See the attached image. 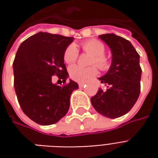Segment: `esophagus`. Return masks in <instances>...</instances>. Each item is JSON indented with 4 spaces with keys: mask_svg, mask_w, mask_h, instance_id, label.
<instances>
[{
    "mask_svg": "<svg viewBox=\"0 0 158 158\" xmlns=\"http://www.w3.org/2000/svg\"><path fill=\"white\" fill-rule=\"evenodd\" d=\"M85 85V83H79V86L80 87V88H82V87H84Z\"/></svg>",
    "mask_w": 158,
    "mask_h": 158,
    "instance_id": "esophagus-1",
    "label": "esophagus"
}]
</instances>
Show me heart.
<instances>
[{
	"label": "heart",
	"instance_id": "1",
	"mask_svg": "<svg viewBox=\"0 0 158 158\" xmlns=\"http://www.w3.org/2000/svg\"><path fill=\"white\" fill-rule=\"evenodd\" d=\"M84 52L93 56L90 59V64H96L101 70H106L109 68V61L104 56L105 53V45L99 40H91L85 42L82 45ZM79 56L78 49L73 44L69 45L66 48L63 59L66 63H73ZM69 73L70 78L77 82H84L88 79L93 78L97 74V69L96 67L91 66L88 68H83L78 65H72L69 67Z\"/></svg>",
	"mask_w": 158,
	"mask_h": 158
}]
</instances>
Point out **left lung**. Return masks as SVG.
I'll use <instances>...</instances> for the list:
<instances>
[{"label": "left lung", "instance_id": "8db88e82", "mask_svg": "<svg viewBox=\"0 0 158 158\" xmlns=\"http://www.w3.org/2000/svg\"><path fill=\"white\" fill-rule=\"evenodd\" d=\"M99 38L109 46L112 63L109 70L99 78L107 85L106 91L100 89L90 102L96 111L109 118H116L130 111L139 96L141 69L139 56L132 44L114 34Z\"/></svg>", "mask_w": 158, "mask_h": 158}]
</instances>
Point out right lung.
Wrapping results in <instances>:
<instances>
[{
  "label": "right lung",
  "mask_w": 158,
  "mask_h": 158,
  "mask_svg": "<svg viewBox=\"0 0 158 158\" xmlns=\"http://www.w3.org/2000/svg\"><path fill=\"white\" fill-rule=\"evenodd\" d=\"M73 37L39 32L20 45L13 62L14 88L23 112L40 125H51L65 116L70 96L79 85L69 79L64 86L53 84L56 75L69 78L63 54Z\"/></svg>",
  "instance_id": "obj_1"
}]
</instances>
